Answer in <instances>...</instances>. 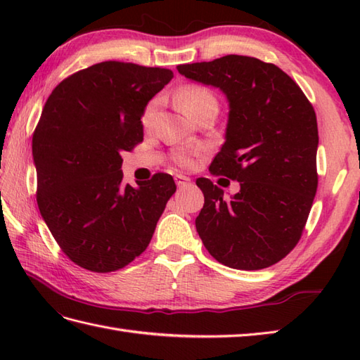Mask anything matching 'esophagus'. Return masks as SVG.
Here are the masks:
<instances>
[{
    "instance_id": "esophagus-1",
    "label": "esophagus",
    "mask_w": 360,
    "mask_h": 360,
    "mask_svg": "<svg viewBox=\"0 0 360 360\" xmlns=\"http://www.w3.org/2000/svg\"><path fill=\"white\" fill-rule=\"evenodd\" d=\"M174 182L178 187H186L187 184H190V178H187V176H184V174H176Z\"/></svg>"
}]
</instances>
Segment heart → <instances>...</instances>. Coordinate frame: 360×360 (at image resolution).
<instances>
[{
	"label": "heart",
	"mask_w": 360,
	"mask_h": 360,
	"mask_svg": "<svg viewBox=\"0 0 360 360\" xmlns=\"http://www.w3.org/2000/svg\"><path fill=\"white\" fill-rule=\"evenodd\" d=\"M176 102H178L179 108L184 111L187 116L193 117L198 111L204 108V106L217 105V98L210 89H207L202 85H186L184 88H181L178 91V94H176ZM156 110H158L156 102H150L147 106H145L141 117L143 128H150L153 125V120H155V116H156ZM176 160H178L181 165L190 167L193 164V153L179 151L178 155H176Z\"/></svg>",
	"instance_id": "obj_1"
}]
</instances>
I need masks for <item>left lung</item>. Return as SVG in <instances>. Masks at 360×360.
I'll return each instance as SVG.
<instances>
[{
	"label": "left lung",
	"mask_w": 360,
	"mask_h": 360,
	"mask_svg": "<svg viewBox=\"0 0 360 360\" xmlns=\"http://www.w3.org/2000/svg\"><path fill=\"white\" fill-rule=\"evenodd\" d=\"M179 74L219 88L229 101L226 142L212 174L240 182L231 198L207 178L196 179L204 207L195 224L221 264L258 271L295 248L317 192L316 111L278 66L246 56L179 65Z\"/></svg>",
	"instance_id": "1"
}]
</instances>
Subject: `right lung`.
<instances>
[{"mask_svg":"<svg viewBox=\"0 0 360 360\" xmlns=\"http://www.w3.org/2000/svg\"><path fill=\"white\" fill-rule=\"evenodd\" d=\"M173 79L165 68L102 62L58 83L32 136L37 204L68 258L112 272L147 249L167 201L170 174L124 184L122 153L143 141L142 111Z\"/></svg>","mask_w":360,"mask_h":360,"instance_id":"1","label":"right lung"}]
</instances>
